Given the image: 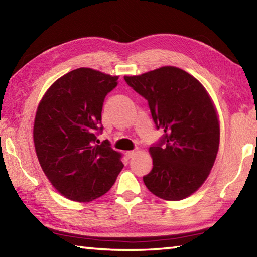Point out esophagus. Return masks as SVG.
<instances>
[{
  "label": "esophagus",
  "instance_id": "34e87169",
  "mask_svg": "<svg viewBox=\"0 0 257 257\" xmlns=\"http://www.w3.org/2000/svg\"><path fill=\"white\" fill-rule=\"evenodd\" d=\"M138 153V150H134V151H128V152H125V156H127L128 159H132V158H134L135 155H136Z\"/></svg>",
  "mask_w": 257,
  "mask_h": 257
}]
</instances>
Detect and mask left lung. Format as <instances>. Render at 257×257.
Masks as SVG:
<instances>
[{"mask_svg": "<svg viewBox=\"0 0 257 257\" xmlns=\"http://www.w3.org/2000/svg\"><path fill=\"white\" fill-rule=\"evenodd\" d=\"M124 80L146 99L156 129L164 132L150 147L153 169L144 184L165 201L188 197L206 180L219 150V120L210 96L196 78L176 67Z\"/></svg>", "mask_w": 257, "mask_h": 257, "instance_id": "obj_1", "label": "left lung"}]
</instances>
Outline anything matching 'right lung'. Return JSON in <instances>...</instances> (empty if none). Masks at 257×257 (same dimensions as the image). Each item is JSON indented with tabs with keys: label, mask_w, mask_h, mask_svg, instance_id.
<instances>
[{
	"label": "right lung",
	"mask_w": 257,
	"mask_h": 257,
	"mask_svg": "<svg viewBox=\"0 0 257 257\" xmlns=\"http://www.w3.org/2000/svg\"><path fill=\"white\" fill-rule=\"evenodd\" d=\"M116 80L89 68L76 69L56 80L38 105L34 124L38 161L55 189L71 201L103 196L123 168L107 139L96 144L104 99Z\"/></svg>",
	"instance_id": "add662e5"
}]
</instances>
